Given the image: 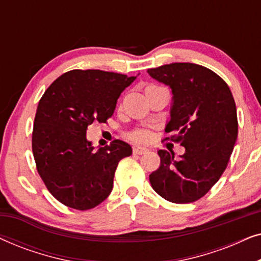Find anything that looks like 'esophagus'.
Wrapping results in <instances>:
<instances>
[{
    "instance_id": "esophagus-1",
    "label": "esophagus",
    "mask_w": 261,
    "mask_h": 261,
    "mask_svg": "<svg viewBox=\"0 0 261 261\" xmlns=\"http://www.w3.org/2000/svg\"><path fill=\"white\" fill-rule=\"evenodd\" d=\"M148 149L146 147H134L133 148V153L135 154H145V153H147Z\"/></svg>"
}]
</instances>
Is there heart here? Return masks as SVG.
Here are the masks:
<instances>
[{"mask_svg": "<svg viewBox=\"0 0 261 261\" xmlns=\"http://www.w3.org/2000/svg\"><path fill=\"white\" fill-rule=\"evenodd\" d=\"M158 88H162V87H158V85H154V84L147 85L145 89V92L154 90V89H158ZM128 139L134 142H138V144H142V142L148 141L149 133L147 130H144V129H135L128 134Z\"/></svg>", "mask_w": 261, "mask_h": 261, "instance_id": "obj_1", "label": "heart"}]
</instances>
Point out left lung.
Here are the masks:
<instances>
[{
  "label": "left lung",
  "mask_w": 261,
  "mask_h": 261,
  "mask_svg": "<svg viewBox=\"0 0 261 261\" xmlns=\"http://www.w3.org/2000/svg\"><path fill=\"white\" fill-rule=\"evenodd\" d=\"M147 72L172 90L165 132L185 148L178 159L172 151L159 149L160 166L149 181L169 202H195L220 179L233 152L238 138L233 95L219 74L197 64L172 63Z\"/></svg>",
  "instance_id": "left-lung-1"
}]
</instances>
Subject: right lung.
Instances as JSON below:
<instances>
[{"mask_svg":"<svg viewBox=\"0 0 261 261\" xmlns=\"http://www.w3.org/2000/svg\"><path fill=\"white\" fill-rule=\"evenodd\" d=\"M137 76L102 70H71L42 95L35 114L32 149L47 190L77 210L97 206L113 190L117 164L132 154L127 142L114 140L95 151L87 137L92 122H107L121 92Z\"/></svg>","mask_w":261,"mask_h":261,"instance_id":"obj_1","label":"right lung"}]
</instances>
